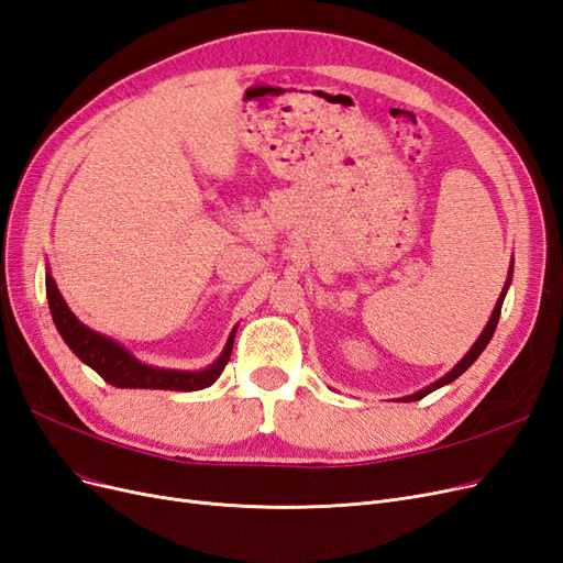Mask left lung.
I'll return each instance as SVG.
<instances>
[{
	"instance_id": "left-lung-1",
	"label": "left lung",
	"mask_w": 563,
	"mask_h": 563,
	"mask_svg": "<svg viewBox=\"0 0 563 563\" xmlns=\"http://www.w3.org/2000/svg\"><path fill=\"white\" fill-rule=\"evenodd\" d=\"M510 282H512V265H510V273H508V282H506V286H503V290H500V298H498V302H496V307H494V312H492V317H489V323L484 325V331L479 333V338L475 340V344L471 346V352L463 356L452 371L444 375V377H440L438 382H433L431 386H426V389H421V391H417V394H412V396H405V398H400V400H405V402H410V400H421L423 396H429L431 391H435V389H440V386H444V384H450V382H454L459 375H463L468 371V367L477 361V356L484 352V346L489 344V340H492V335H494V331H496V325H498V317H500V307H503V298H506V294H508V286H510Z\"/></svg>"
}]
</instances>
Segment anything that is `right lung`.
Returning <instances> with one entry per match:
<instances>
[{"label": "right lung", "mask_w": 563, "mask_h": 563, "mask_svg": "<svg viewBox=\"0 0 563 563\" xmlns=\"http://www.w3.org/2000/svg\"><path fill=\"white\" fill-rule=\"evenodd\" d=\"M46 296L51 317L57 328V333L63 335L67 346L79 356L86 365L100 375L111 386L119 389H163V391H200L214 384L225 363L232 354V342H235V331L230 333L221 356L211 363L205 371H165V367H153L134 358L125 346H121L115 340L90 331L86 323L74 317L71 309L67 307L60 290L55 286V279L51 273H46Z\"/></svg>", "instance_id": "right-lung-1"}]
</instances>
